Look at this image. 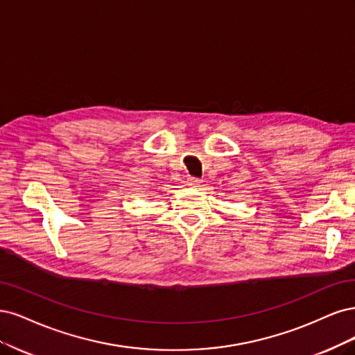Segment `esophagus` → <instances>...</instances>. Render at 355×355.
<instances>
[{
    "instance_id": "esophagus-1",
    "label": "esophagus",
    "mask_w": 355,
    "mask_h": 355,
    "mask_svg": "<svg viewBox=\"0 0 355 355\" xmlns=\"http://www.w3.org/2000/svg\"><path fill=\"white\" fill-rule=\"evenodd\" d=\"M200 182H202V180H199V178H196V177H190V178H189V186H190V187H199Z\"/></svg>"
}]
</instances>
